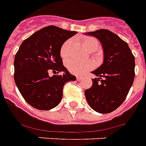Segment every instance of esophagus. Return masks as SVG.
<instances>
[{
	"label": "esophagus",
	"instance_id": "obj_1",
	"mask_svg": "<svg viewBox=\"0 0 146 146\" xmlns=\"http://www.w3.org/2000/svg\"><path fill=\"white\" fill-rule=\"evenodd\" d=\"M82 77H81V76H77V81L82 80Z\"/></svg>",
	"mask_w": 146,
	"mask_h": 146
}]
</instances>
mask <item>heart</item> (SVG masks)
Wrapping results in <instances>:
<instances>
[{
	"instance_id": "obj_1",
	"label": "heart",
	"mask_w": 146,
	"mask_h": 146,
	"mask_svg": "<svg viewBox=\"0 0 146 146\" xmlns=\"http://www.w3.org/2000/svg\"><path fill=\"white\" fill-rule=\"evenodd\" d=\"M82 44L87 50L90 51L91 50L96 51L99 47V42L97 39L93 37H86L83 38ZM70 46L71 42L69 40L63 44L60 51V56L62 58H66L69 55ZM66 66L70 72L75 74H81L86 72V71L91 69L93 67V64L90 61L82 62L71 59L66 62Z\"/></svg>"
}]
</instances>
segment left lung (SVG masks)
<instances>
[{
    "label": "left lung",
    "instance_id": "1",
    "mask_svg": "<svg viewBox=\"0 0 146 146\" xmlns=\"http://www.w3.org/2000/svg\"><path fill=\"white\" fill-rule=\"evenodd\" d=\"M101 42L103 63L91 72L96 77L85 91L89 106L99 113L114 111L126 99L135 78V57L128 44L109 30L85 33Z\"/></svg>",
    "mask_w": 146,
    "mask_h": 146
}]
</instances>
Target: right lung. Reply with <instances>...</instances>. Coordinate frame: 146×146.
Segmentation results:
<instances>
[{
    "instance_id": "right-lung-1",
    "label": "right lung",
    "mask_w": 146,
    "mask_h": 146,
    "mask_svg": "<svg viewBox=\"0 0 146 146\" xmlns=\"http://www.w3.org/2000/svg\"><path fill=\"white\" fill-rule=\"evenodd\" d=\"M76 33L50 25L20 45L14 62L15 81L24 99L36 109L49 110L58 106L65 83L76 80L63 65L60 52L63 44ZM50 71L62 74L50 77Z\"/></svg>"
}]
</instances>
